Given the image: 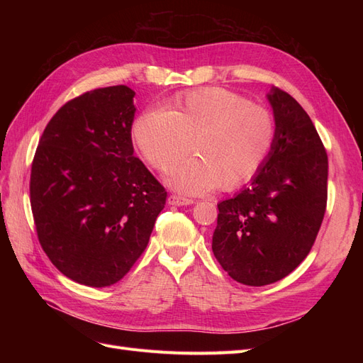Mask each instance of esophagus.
Listing matches in <instances>:
<instances>
[{
    "instance_id": "esophagus-1",
    "label": "esophagus",
    "mask_w": 363,
    "mask_h": 363,
    "mask_svg": "<svg viewBox=\"0 0 363 363\" xmlns=\"http://www.w3.org/2000/svg\"><path fill=\"white\" fill-rule=\"evenodd\" d=\"M192 203H194V200L184 199V196H180V195H169L168 196V204H171V206H188Z\"/></svg>"
}]
</instances>
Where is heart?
Masks as SVG:
<instances>
[{"mask_svg":"<svg viewBox=\"0 0 363 363\" xmlns=\"http://www.w3.org/2000/svg\"><path fill=\"white\" fill-rule=\"evenodd\" d=\"M277 136L267 107L221 87L186 94L169 111L150 108L133 125L138 150L152 168L167 171L192 150L200 157L182 162L169 184L204 194L221 183L236 188L251 180L269 157Z\"/></svg>","mask_w":363,"mask_h":363,"instance_id":"obj_1","label":"heart"}]
</instances>
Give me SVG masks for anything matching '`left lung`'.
<instances>
[{"mask_svg":"<svg viewBox=\"0 0 363 363\" xmlns=\"http://www.w3.org/2000/svg\"><path fill=\"white\" fill-rule=\"evenodd\" d=\"M277 124L269 157L251 183L218 204L212 250L247 286L291 274L312 250L327 207L328 159L309 115L288 92L268 94Z\"/></svg>","mask_w":363,"mask_h":363,"instance_id":"8db88e82","label":"left lung"}]
</instances>
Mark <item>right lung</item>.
<instances>
[{
	"instance_id": "right-lung-1",
	"label": "right lung",
	"mask_w": 363,
	"mask_h": 363,
	"mask_svg": "<svg viewBox=\"0 0 363 363\" xmlns=\"http://www.w3.org/2000/svg\"><path fill=\"white\" fill-rule=\"evenodd\" d=\"M135 92L108 86L63 104L31 163L30 203L42 250L92 288L119 281L147 248L167 191L133 155Z\"/></svg>"
}]
</instances>
